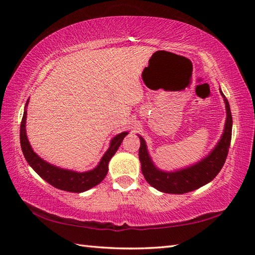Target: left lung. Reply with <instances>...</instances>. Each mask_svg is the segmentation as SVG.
I'll use <instances>...</instances> for the list:
<instances>
[{
    "label": "left lung",
    "mask_w": 255,
    "mask_h": 255,
    "mask_svg": "<svg viewBox=\"0 0 255 255\" xmlns=\"http://www.w3.org/2000/svg\"><path fill=\"white\" fill-rule=\"evenodd\" d=\"M221 95L224 96L227 110V121L223 137L213 150V152L206 156L199 163L176 172L160 171L156 169L151 161L143 138L139 137L140 143H141L139 148V160L141 162V171L145 181L151 186L163 193L184 194L202 187L217 176L221 167L225 164L227 155H228L232 132V116L229 103L223 92H221Z\"/></svg>",
    "instance_id": "obj_1"
}]
</instances>
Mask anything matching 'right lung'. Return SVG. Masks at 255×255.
<instances>
[{
	"label": "right lung",
	"instance_id": "add662e5",
	"mask_svg": "<svg viewBox=\"0 0 255 255\" xmlns=\"http://www.w3.org/2000/svg\"><path fill=\"white\" fill-rule=\"evenodd\" d=\"M26 115L27 112L25 111L23 118H21L19 132L20 147L26 161L28 162V164L35 170L37 174L44 178V180L49 183L50 185L56 188L62 189V191L72 193H82L88 191V189L94 187L95 185L100 184L104 180L108 171V162L112 159V156L115 154L117 149L119 148V145L123 142V139L126 137L128 133L122 132L117 134L116 137H114L110 148H108L106 153L102 158L100 164L97 165L94 170L84 173H78L69 170H63L60 169V167L47 163L46 161L39 158V156L34 152V150L31 149L28 139H27L26 136Z\"/></svg>",
	"mask_w": 255,
	"mask_h": 255
}]
</instances>
